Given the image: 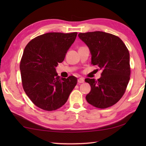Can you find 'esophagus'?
Masks as SVG:
<instances>
[{"instance_id": "34e87169", "label": "esophagus", "mask_w": 146, "mask_h": 146, "mask_svg": "<svg viewBox=\"0 0 146 146\" xmlns=\"http://www.w3.org/2000/svg\"><path fill=\"white\" fill-rule=\"evenodd\" d=\"M84 82H85L84 78H82V77H81V78H78V82L79 83H83Z\"/></svg>"}]
</instances>
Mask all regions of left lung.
<instances>
[{"instance_id":"obj_1","label":"left lung","mask_w":146,"mask_h":146,"mask_svg":"<svg viewBox=\"0 0 146 146\" xmlns=\"http://www.w3.org/2000/svg\"><path fill=\"white\" fill-rule=\"evenodd\" d=\"M79 38L88 46L92 54L91 64L102 70L100 78H86L91 91L86 96L88 103L106 108L119 102L125 94L130 80L129 52L117 36L102 31L80 33Z\"/></svg>"}]
</instances>
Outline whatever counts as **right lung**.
I'll return each mask as SVG.
<instances>
[{
	"mask_svg": "<svg viewBox=\"0 0 146 146\" xmlns=\"http://www.w3.org/2000/svg\"><path fill=\"white\" fill-rule=\"evenodd\" d=\"M76 36V32L46 33L32 39L24 48L20 62L23 87L33 103L42 110L61 107L76 85L75 76L60 78L55 69L63 61Z\"/></svg>",
	"mask_w": 146,
	"mask_h": 146,
	"instance_id": "add662e5",
	"label": "right lung"
}]
</instances>
